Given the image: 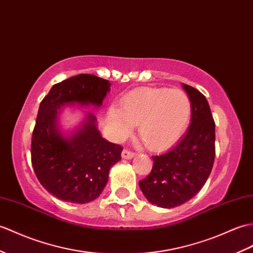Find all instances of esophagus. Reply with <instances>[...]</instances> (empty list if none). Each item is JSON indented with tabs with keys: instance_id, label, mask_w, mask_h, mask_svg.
Masks as SVG:
<instances>
[{
	"instance_id": "1",
	"label": "esophagus",
	"mask_w": 253,
	"mask_h": 253,
	"mask_svg": "<svg viewBox=\"0 0 253 253\" xmlns=\"http://www.w3.org/2000/svg\"><path fill=\"white\" fill-rule=\"evenodd\" d=\"M134 156V153L131 151H129L127 149H124L122 151V157L124 158V160H130V158H132Z\"/></svg>"
}]
</instances>
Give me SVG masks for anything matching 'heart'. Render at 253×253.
Listing matches in <instances>:
<instances>
[{
	"instance_id": "1",
	"label": "heart",
	"mask_w": 253,
	"mask_h": 253,
	"mask_svg": "<svg viewBox=\"0 0 253 253\" xmlns=\"http://www.w3.org/2000/svg\"><path fill=\"white\" fill-rule=\"evenodd\" d=\"M192 104L180 89L141 88L123 98L121 109L111 108L108 124L115 139H123L138 124V133L150 150L162 151L183 134L189 125Z\"/></svg>"
}]
</instances>
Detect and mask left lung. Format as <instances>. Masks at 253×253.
<instances>
[{
  "mask_svg": "<svg viewBox=\"0 0 253 253\" xmlns=\"http://www.w3.org/2000/svg\"><path fill=\"white\" fill-rule=\"evenodd\" d=\"M182 86L191 100V125L174 148L152 156L150 174L139 181L146 199L162 208L180 206L195 196L206 183L215 156V124L207 99L196 88Z\"/></svg>",
  "mask_w": 253,
  "mask_h": 253,
  "instance_id": "8db88e82",
  "label": "left lung"
}]
</instances>
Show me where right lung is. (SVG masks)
<instances>
[{
	"label": "right lung",
	"mask_w": 253,
	"mask_h": 253,
	"mask_svg": "<svg viewBox=\"0 0 253 253\" xmlns=\"http://www.w3.org/2000/svg\"><path fill=\"white\" fill-rule=\"evenodd\" d=\"M110 82L79 74L51 87L40 103L31 141V163L40 183L64 202L86 204L96 199L108 182L110 168L121 161L123 148L101 137L96 116L86 120L72 136L63 137L58 111L66 104H102Z\"/></svg>",
	"instance_id": "add662e5"
}]
</instances>
